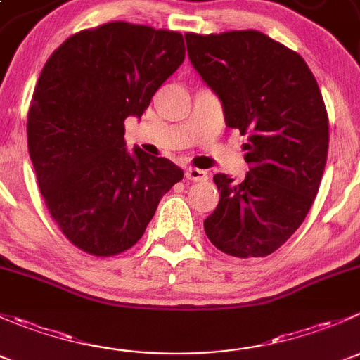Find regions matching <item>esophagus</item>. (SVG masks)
<instances>
[{"label":"esophagus","mask_w":360,"mask_h":360,"mask_svg":"<svg viewBox=\"0 0 360 360\" xmlns=\"http://www.w3.org/2000/svg\"><path fill=\"white\" fill-rule=\"evenodd\" d=\"M184 176H186L188 181H207L205 170L195 169V167H190V169H186Z\"/></svg>","instance_id":"34e87169"}]
</instances>
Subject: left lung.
Listing matches in <instances>:
<instances>
[{
	"label": "left lung",
	"mask_w": 360,
	"mask_h": 360,
	"mask_svg": "<svg viewBox=\"0 0 360 360\" xmlns=\"http://www.w3.org/2000/svg\"><path fill=\"white\" fill-rule=\"evenodd\" d=\"M188 57L221 99L226 125L248 136L242 183L216 174L209 240L235 257H264L288 242L317 197L329 120L317 79L300 53L264 32L184 34Z\"/></svg>",
	"instance_id": "obj_1"
}]
</instances>
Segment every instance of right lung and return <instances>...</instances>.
I'll return each mask as SVG.
<instances>
[{"label":"right lung","mask_w":360,"mask_h":360,"mask_svg":"<svg viewBox=\"0 0 360 360\" xmlns=\"http://www.w3.org/2000/svg\"><path fill=\"white\" fill-rule=\"evenodd\" d=\"M177 31L123 20L83 29L50 56L27 112L39 191L64 237L97 257L137 244L160 198L183 179L170 160L127 151V116H141L183 64Z\"/></svg>","instance_id":"add662e5"}]
</instances>
